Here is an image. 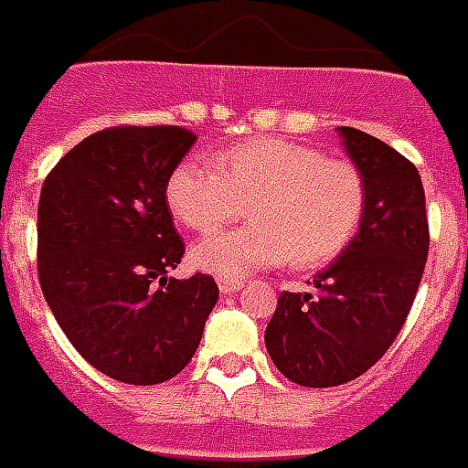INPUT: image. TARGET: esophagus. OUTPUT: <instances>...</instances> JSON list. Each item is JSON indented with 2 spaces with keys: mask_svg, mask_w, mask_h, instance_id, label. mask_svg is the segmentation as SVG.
Wrapping results in <instances>:
<instances>
[{
  "mask_svg": "<svg viewBox=\"0 0 468 468\" xmlns=\"http://www.w3.org/2000/svg\"><path fill=\"white\" fill-rule=\"evenodd\" d=\"M241 290V282L239 280H227V277H221L218 280V292L221 294H234Z\"/></svg>",
  "mask_w": 468,
  "mask_h": 468,
  "instance_id": "esophagus-1",
  "label": "esophagus"
}]
</instances>
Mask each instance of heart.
I'll return each mask as SVG.
<instances>
[{
  "label": "heart",
  "mask_w": 468,
  "mask_h": 468,
  "mask_svg": "<svg viewBox=\"0 0 468 468\" xmlns=\"http://www.w3.org/2000/svg\"><path fill=\"white\" fill-rule=\"evenodd\" d=\"M165 204L198 234L237 221L247 207L251 224L191 250L197 270L239 280L282 261L292 270L333 261L360 227L366 181L356 164L310 145L251 138L218 151L211 164L181 161L165 181Z\"/></svg>",
  "instance_id": "obj_1"
}]
</instances>
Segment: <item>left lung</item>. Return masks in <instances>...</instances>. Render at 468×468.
<instances>
[{"instance_id": "obj_1", "label": "left lung", "mask_w": 468, "mask_h": 468, "mask_svg": "<svg viewBox=\"0 0 468 468\" xmlns=\"http://www.w3.org/2000/svg\"><path fill=\"white\" fill-rule=\"evenodd\" d=\"M366 181L360 229L314 292H282L264 346L282 376L307 388L343 386L376 366L410 313L429 257L426 194L409 158L357 128H337Z\"/></svg>"}]
</instances>
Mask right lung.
I'll use <instances>...</instances> for the list:
<instances>
[{
	"label": "right lung",
	"mask_w": 468,
	"mask_h": 468,
	"mask_svg": "<svg viewBox=\"0 0 468 468\" xmlns=\"http://www.w3.org/2000/svg\"><path fill=\"white\" fill-rule=\"evenodd\" d=\"M194 144L176 125L108 128L62 155L39 194L45 300L75 350L121 383L178 376L218 300L208 274L168 277L184 241L165 181Z\"/></svg>",
	"instance_id": "1"
}]
</instances>
